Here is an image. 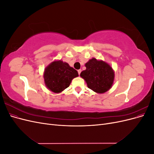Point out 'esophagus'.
<instances>
[{
    "instance_id": "esophagus-1",
    "label": "esophagus",
    "mask_w": 154,
    "mask_h": 154,
    "mask_svg": "<svg viewBox=\"0 0 154 154\" xmlns=\"http://www.w3.org/2000/svg\"><path fill=\"white\" fill-rule=\"evenodd\" d=\"M81 72H82V70H81V69H79V70H78V74H79V75H80V73H81Z\"/></svg>"
}]
</instances>
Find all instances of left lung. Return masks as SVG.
Returning a JSON list of instances; mask_svg holds the SVG:
<instances>
[{"instance_id":"1","label":"left lung","mask_w":154,"mask_h":154,"mask_svg":"<svg viewBox=\"0 0 154 154\" xmlns=\"http://www.w3.org/2000/svg\"><path fill=\"white\" fill-rule=\"evenodd\" d=\"M85 66L86 69L81 72L80 76L84 79L88 88L99 94L110 89L114 83L115 74L108 63L92 58Z\"/></svg>"}]
</instances>
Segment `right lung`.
Wrapping results in <instances>:
<instances>
[{
	"mask_svg": "<svg viewBox=\"0 0 154 154\" xmlns=\"http://www.w3.org/2000/svg\"><path fill=\"white\" fill-rule=\"evenodd\" d=\"M43 76L49 90L60 93L70 85L72 79L78 76V73L67 62L60 60H54L45 67Z\"/></svg>",
	"mask_w": 154,
	"mask_h": 154,
	"instance_id": "add662e5",
	"label": "right lung"
}]
</instances>
